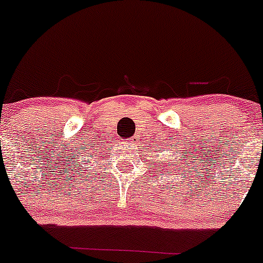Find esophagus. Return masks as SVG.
<instances>
[{
    "label": "esophagus",
    "mask_w": 263,
    "mask_h": 263,
    "mask_svg": "<svg viewBox=\"0 0 263 263\" xmlns=\"http://www.w3.org/2000/svg\"><path fill=\"white\" fill-rule=\"evenodd\" d=\"M129 144H135V143H137V140H138V138H137V135H134V137H132V138H129Z\"/></svg>",
    "instance_id": "obj_1"
}]
</instances>
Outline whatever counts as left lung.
I'll return each instance as SVG.
<instances>
[{
  "mask_svg": "<svg viewBox=\"0 0 263 263\" xmlns=\"http://www.w3.org/2000/svg\"><path fill=\"white\" fill-rule=\"evenodd\" d=\"M168 167H171V164H170V162H168ZM167 172H168V173H170V171H167Z\"/></svg>",
  "mask_w": 263,
  "mask_h": 263,
  "instance_id": "left-lung-1",
  "label": "left lung"
}]
</instances>
